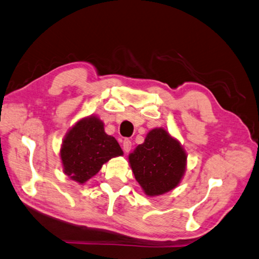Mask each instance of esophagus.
<instances>
[{
  "label": "esophagus",
  "mask_w": 259,
  "mask_h": 259,
  "mask_svg": "<svg viewBox=\"0 0 259 259\" xmlns=\"http://www.w3.org/2000/svg\"><path fill=\"white\" fill-rule=\"evenodd\" d=\"M131 148H132V142H131L128 139H125L124 141H122V150H124L125 153H127L130 152Z\"/></svg>",
  "instance_id": "1"
}]
</instances>
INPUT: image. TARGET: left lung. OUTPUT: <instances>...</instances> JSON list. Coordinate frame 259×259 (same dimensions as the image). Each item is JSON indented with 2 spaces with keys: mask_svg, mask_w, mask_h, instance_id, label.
I'll return each mask as SVG.
<instances>
[{
  "mask_svg": "<svg viewBox=\"0 0 259 259\" xmlns=\"http://www.w3.org/2000/svg\"><path fill=\"white\" fill-rule=\"evenodd\" d=\"M187 159L182 144L162 127L151 130L128 156L135 180L148 197L161 196L178 187L187 170Z\"/></svg>",
  "mask_w": 259,
  "mask_h": 259,
  "instance_id": "8db88e82",
  "label": "left lung"
}]
</instances>
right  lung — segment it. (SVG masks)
<instances>
[{"label":"right lung","instance_id":"add662e5","mask_svg":"<svg viewBox=\"0 0 259 259\" xmlns=\"http://www.w3.org/2000/svg\"><path fill=\"white\" fill-rule=\"evenodd\" d=\"M124 155L117 140L104 132L98 116L84 117L71 126L60 148L62 169L68 178L84 184L111 158Z\"/></svg>","mask_w":259,"mask_h":259}]
</instances>
